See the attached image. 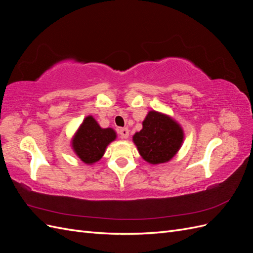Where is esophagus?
<instances>
[{
  "label": "esophagus",
  "instance_id": "1",
  "mask_svg": "<svg viewBox=\"0 0 253 253\" xmlns=\"http://www.w3.org/2000/svg\"><path fill=\"white\" fill-rule=\"evenodd\" d=\"M128 134H129L128 128H126V127H122L119 129V135L121 136V138H127Z\"/></svg>",
  "mask_w": 253,
  "mask_h": 253
}]
</instances>
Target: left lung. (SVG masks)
I'll list each match as a JSON object with an SVG mask.
<instances>
[{
    "instance_id": "8db88e82",
    "label": "left lung",
    "mask_w": 253,
    "mask_h": 253,
    "mask_svg": "<svg viewBox=\"0 0 253 253\" xmlns=\"http://www.w3.org/2000/svg\"><path fill=\"white\" fill-rule=\"evenodd\" d=\"M183 129L177 121L164 113L150 111L142 128L133 136L140 156L151 165L170 162L183 141Z\"/></svg>"
}]
</instances>
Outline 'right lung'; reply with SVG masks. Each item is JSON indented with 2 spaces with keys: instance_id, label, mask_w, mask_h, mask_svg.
Listing matches in <instances>:
<instances>
[{
  "instance_id": "right-lung-1",
  "label": "right lung",
  "mask_w": 253,
  "mask_h": 253,
  "mask_svg": "<svg viewBox=\"0 0 253 253\" xmlns=\"http://www.w3.org/2000/svg\"><path fill=\"white\" fill-rule=\"evenodd\" d=\"M117 138L112 127L103 128L93 116L84 118L72 138V148L81 162L93 165L104 155L108 145Z\"/></svg>"
}]
</instances>
